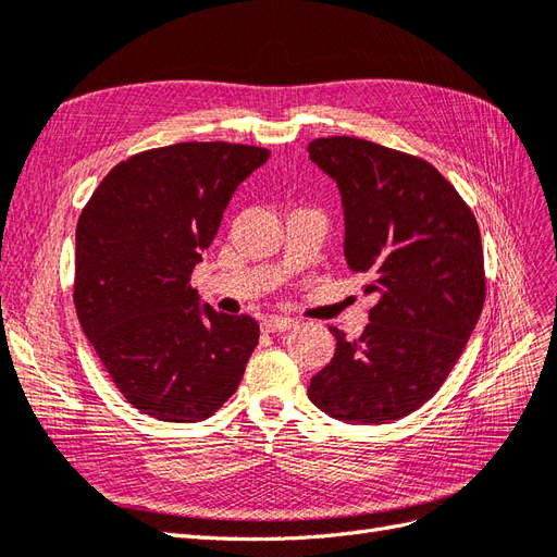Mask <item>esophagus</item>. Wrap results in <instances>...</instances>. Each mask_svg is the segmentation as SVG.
I'll return each instance as SVG.
<instances>
[{"label": "esophagus", "instance_id": "34e87169", "mask_svg": "<svg viewBox=\"0 0 557 557\" xmlns=\"http://www.w3.org/2000/svg\"><path fill=\"white\" fill-rule=\"evenodd\" d=\"M296 324H298V322L292 320V317H275V314H270V317H265L261 326H263L268 333H282V331L294 329Z\"/></svg>", "mask_w": 557, "mask_h": 557}]
</instances>
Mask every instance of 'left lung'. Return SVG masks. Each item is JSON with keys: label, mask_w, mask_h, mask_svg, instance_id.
Here are the masks:
<instances>
[{"label": "left lung", "mask_w": 557, "mask_h": 557, "mask_svg": "<svg viewBox=\"0 0 557 557\" xmlns=\"http://www.w3.org/2000/svg\"><path fill=\"white\" fill-rule=\"evenodd\" d=\"M308 153L338 186L345 261L377 294L359 341L331 329L336 352L308 396L341 422L401 420L438 392L481 317L479 224L422 158L359 137L314 139Z\"/></svg>", "instance_id": "1"}]
</instances>
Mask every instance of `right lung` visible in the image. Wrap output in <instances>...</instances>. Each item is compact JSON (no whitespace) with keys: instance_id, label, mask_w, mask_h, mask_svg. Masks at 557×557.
Instances as JSON below:
<instances>
[{"instance_id":"1","label":"right lung","mask_w":557,"mask_h":557,"mask_svg":"<svg viewBox=\"0 0 557 557\" xmlns=\"http://www.w3.org/2000/svg\"><path fill=\"white\" fill-rule=\"evenodd\" d=\"M270 151L180 141L111 170L76 224L74 306L119 392L163 422H200L240 385L259 343L249 314L200 304L190 273Z\"/></svg>"}]
</instances>
